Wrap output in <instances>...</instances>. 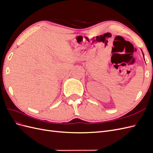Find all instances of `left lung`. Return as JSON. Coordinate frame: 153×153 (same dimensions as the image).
I'll use <instances>...</instances> for the list:
<instances>
[{
	"label": "left lung",
	"instance_id": "8db88e82",
	"mask_svg": "<svg viewBox=\"0 0 153 153\" xmlns=\"http://www.w3.org/2000/svg\"><path fill=\"white\" fill-rule=\"evenodd\" d=\"M143 57H144V55H143Z\"/></svg>",
	"mask_w": 153,
	"mask_h": 153
}]
</instances>
